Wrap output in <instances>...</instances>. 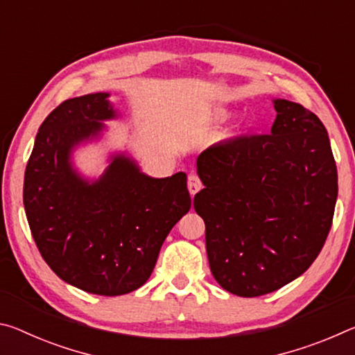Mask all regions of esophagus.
Segmentation results:
<instances>
[{
  "label": "esophagus",
  "instance_id": "34e87169",
  "mask_svg": "<svg viewBox=\"0 0 355 355\" xmlns=\"http://www.w3.org/2000/svg\"><path fill=\"white\" fill-rule=\"evenodd\" d=\"M202 188H203V184L200 182V178L194 175V173H191V175L188 177V189L191 192V196H196Z\"/></svg>",
  "mask_w": 355,
  "mask_h": 355
}]
</instances>
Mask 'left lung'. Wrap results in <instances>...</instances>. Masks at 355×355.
I'll return each mask as SVG.
<instances>
[{
    "label": "left lung",
    "mask_w": 355,
    "mask_h": 355,
    "mask_svg": "<svg viewBox=\"0 0 355 355\" xmlns=\"http://www.w3.org/2000/svg\"><path fill=\"white\" fill-rule=\"evenodd\" d=\"M271 135L239 136L197 158L205 184L194 209L205 220L209 269L241 297L272 293L304 274L332 227L338 173L327 130L299 103L274 100Z\"/></svg>",
    "instance_id": "8db88e82"
}]
</instances>
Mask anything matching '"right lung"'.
Masks as SVG:
<instances>
[{"mask_svg": "<svg viewBox=\"0 0 355 355\" xmlns=\"http://www.w3.org/2000/svg\"><path fill=\"white\" fill-rule=\"evenodd\" d=\"M114 116L103 92L62 101L40 125L23 184L42 258L59 279L100 296L146 284L166 236L191 208L183 172L147 177L123 155L94 183L71 169V148Z\"/></svg>", "mask_w": 355, "mask_h": 355, "instance_id": "1", "label": "right lung"}]
</instances>
